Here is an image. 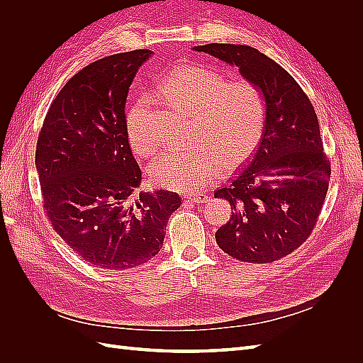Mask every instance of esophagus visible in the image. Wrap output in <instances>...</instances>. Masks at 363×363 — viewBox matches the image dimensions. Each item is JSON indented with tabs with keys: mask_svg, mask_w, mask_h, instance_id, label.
<instances>
[{
	"mask_svg": "<svg viewBox=\"0 0 363 363\" xmlns=\"http://www.w3.org/2000/svg\"><path fill=\"white\" fill-rule=\"evenodd\" d=\"M184 199L192 201V203H206L207 201V195L201 194V192L200 194H189V195H186Z\"/></svg>",
	"mask_w": 363,
	"mask_h": 363,
	"instance_id": "esophagus-1",
	"label": "esophagus"
}]
</instances>
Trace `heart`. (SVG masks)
I'll return each instance as SVG.
<instances>
[{
	"mask_svg": "<svg viewBox=\"0 0 363 363\" xmlns=\"http://www.w3.org/2000/svg\"><path fill=\"white\" fill-rule=\"evenodd\" d=\"M159 95L188 112L191 144L172 150L151 164V177L171 191H192L212 182L221 168L232 169L257 147L267 118L260 87L248 79L225 82L215 69L186 65L159 82ZM152 103L140 96L125 113L130 147L147 157L156 151L150 131Z\"/></svg>",
	"mask_w": 363,
	"mask_h": 363,
	"instance_id": "b5f03b06",
	"label": "heart"
}]
</instances>
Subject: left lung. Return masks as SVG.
Wrapping results in <instances>:
<instances>
[{"label":"left lung","instance_id":"1","mask_svg":"<svg viewBox=\"0 0 363 363\" xmlns=\"http://www.w3.org/2000/svg\"><path fill=\"white\" fill-rule=\"evenodd\" d=\"M252 80L265 96L267 118L259 147L245 167L215 191L232 206V218L215 233L228 256L271 263L311 236L330 180L315 108L294 77L259 50L235 43L195 47Z\"/></svg>","mask_w":363,"mask_h":363}]
</instances>
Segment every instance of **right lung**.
Wrapping results in <instances>:
<instances>
[{
    "mask_svg": "<svg viewBox=\"0 0 363 363\" xmlns=\"http://www.w3.org/2000/svg\"><path fill=\"white\" fill-rule=\"evenodd\" d=\"M150 56L135 50L87 65L54 98L38 138L43 212L65 244L103 269L155 257L182 204L169 191L136 194L142 174L127 138L125 101Z\"/></svg>",
    "mask_w": 363,
    "mask_h": 363,
    "instance_id": "obj_1",
    "label": "right lung"
}]
</instances>
